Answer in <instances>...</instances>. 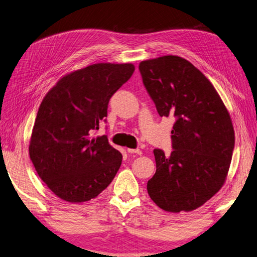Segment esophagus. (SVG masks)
<instances>
[{"label":"esophagus","instance_id":"obj_1","mask_svg":"<svg viewBox=\"0 0 257 257\" xmlns=\"http://www.w3.org/2000/svg\"><path fill=\"white\" fill-rule=\"evenodd\" d=\"M127 152L131 154H139V156L142 154V151L140 149H127Z\"/></svg>","mask_w":257,"mask_h":257}]
</instances>
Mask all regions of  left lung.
Instances as JSON below:
<instances>
[{"mask_svg":"<svg viewBox=\"0 0 257 257\" xmlns=\"http://www.w3.org/2000/svg\"><path fill=\"white\" fill-rule=\"evenodd\" d=\"M159 115L174 117L172 152L154 149L157 171L148 193L163 210L191 211L219 191L229 170L235 133L229 113L200 70L178 56L139 66Z\"/></svg>","mask_w":257,"mask_h":257,"instance_id":"8db88e82","label":"left lung"}]
</instances>
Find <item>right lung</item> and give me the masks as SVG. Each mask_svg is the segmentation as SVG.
<instances>
[{
	"label": "right lung",
	"mask_w": 257,
	"mask_h": 257,
	"mask_svg": "<svg viewBox=\"0 0 257 257\" xmlns=\"http://www.w3.org/2000/svg\"><path fill=\"white\" fill-rule=\"evenodd\" d=\"M134 70L132 64L91 65L62 77L43 98L29 154L41 180L62 200L93 199L117 173L122 154L106 135H90L106 122L110 97Z\"/></svg>",
	"instance_id": "add662e5"
}]
</instances>
